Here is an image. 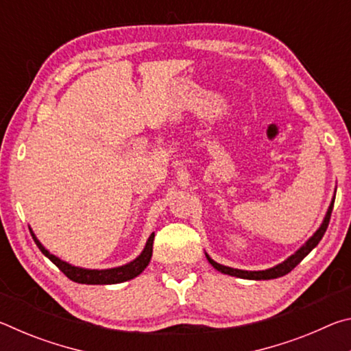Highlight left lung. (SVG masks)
I'll use <instances>...</instances> for the list:
<instances>
[{
	"label": "left lung",
	"instance_id": "left-lung-1",
	"mask_svg": "<svg viewBox=\"0 0 351 351\" xmlns=\"http://www.w3.org/2000/svg\"><path fill=\"white\" fill-rule=\"evenodd\" d=\"M332 206H335V199H332V203L328 207V212H326L325 219L320 228L317 229V232L314 234L310 240H308L304 246H302L299 251H297L294 255H291L288 260H285L283 263L274 266V268L271 269H266V271H241V269H234V268H229V266H223L217 263V261H213L209 255L206 254L207 260H209V263L213 266V268L218 269L219 272H223V274H229V276H235V277H240V278H247V280H269V278H277V277H282L285 274H288V272L293 271L297 265L300 263L302 260H304L308 254H310L314 247L317 246V243L322 240V237L325 234L326 228H328V223H330V218H331V210H332Z\"/></svg>",
	"mask_w": 351,
	"mask_h": 351
}]
</instances>
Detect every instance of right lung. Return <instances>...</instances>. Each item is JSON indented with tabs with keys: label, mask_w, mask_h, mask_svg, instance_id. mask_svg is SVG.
Listing matches in <instances>:
<instances>
[{
	"label": "right lung",
	"mask_w": 351,
	"mask_h": 351,
	"mask_svg": "<svg viewBox=\"0 0 351 351\" xmlns=\"http://www.w3.org/2000/svg\"><path fill=\"white\" fill-rule=\"evenodd\" d=\"M31 235L40 251L43 252L46 257L49 258L52 263H54L57 268L69 278V280L77 282V283H85V285H114V283L132 280V278H134L136 276H139L141 272L147 268V265L150 263L152 252H153V240H154V234H152L150 239L147 241L144 251H142L139 257L133 260L132 263L119 266V268H112V269L97 271V269H82V268H77V266L66 263V261H62L60 258H57L56 255L47 252L46 249L41 246V243L37 240V237H35L32 232Z\"/></svg>",
	"instance_id": "right-lung-1"
}]
</instances>
